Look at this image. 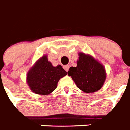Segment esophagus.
<instances>
[{"instance_id": "obj_1", "label": "esophagus", "mask_w": 130, "mask_h": 130, "mask_svg": "<svg viewBox=\"0 0 130 130\" xmlns=\"http://www.w3.org/2000/svg\"><path fill=\"white\" fill-rule=\"evenodd\" d=\"M64 68L65 69L66 72L68 71V70H69V66L68 65H66V66H64Z\"/></svg>"}]
</instances>
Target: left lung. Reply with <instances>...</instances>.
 I'll use <instances>...</instances> for the list:
<instances>
[{
  "label": "left lung",
  "mask_w": 130,
  "mask_h": 130,
  "mask_svg": "<svg viewBox=\"0 0 130 130\" xmlns=\"http://www.w3.org/2000/svg\"><path fill=\"white\" fill-rule=\"evenodd\" d=\"M76 67H70L68 75L78 88L85 93L100 90L106 79V68L92 56L84 52L78 53Z\"/></svg>",
  "instance_id": "obj_1"
}]
</instances>
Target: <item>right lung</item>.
<instances>
[{"label":"right lung","instance_id":"right-lung-1","mask_svg":"<svg viewBox=\"0 0 130 130\" xmlns=\"http://www.w3.org/2000/svg\"><path fill=\"white\" fill-rule=\"evenodd\" d=\"M66 75L67 72L61 65L53 66L45 54L30 68L26 75V82L32 92L47 96L57 88L60 79Z\"/></svg>","mask_w":130,"mask_h":130}]
</instances>
